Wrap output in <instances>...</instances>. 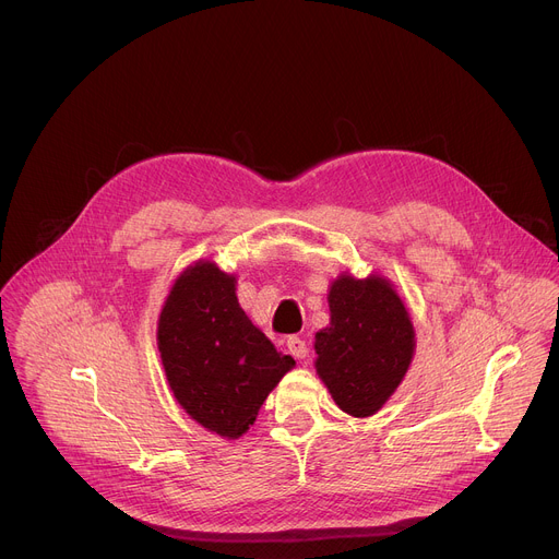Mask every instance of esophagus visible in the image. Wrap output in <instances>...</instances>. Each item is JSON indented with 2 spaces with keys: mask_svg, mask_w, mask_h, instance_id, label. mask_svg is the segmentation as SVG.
Listing matches in <instances>:
<instances>
[{
  "mask_svg": "<svg viewBox=\"0 0 559 559\" xmlns=\"http://www.w3.org/2000/svg\"><path fill=\"white\" fill-rule=\"evenodd\" d=\"M286 347H288V352H290L295 358H299V360H305V358L309 356L307 342H305L302 337H297V335H290V337L286 340Z\"/></svg>",
  "mask_w": 559,
  "mask_h": 559,
  "instance_id": "1",
  "label": "esophagus"
}]
</instances>
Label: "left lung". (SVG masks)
<instances>
[{
    "instance_id": "8db88e82",
    "label": "left lung",
    "mask_w": 559,
    "mask_h": 559,
    "mask_svg": "<svg viewBox=\"0 0 559 559\" xmlns=\"http://www.w3.org/2000/svg\"><path fill=\"white\" fill-rule=\"evenodd\" d=\"M331 324L316 335V369L335 405L356 418L376 414L414 356V326L388 280L342 275L329 290Z\"/></svg>"
}]
</instances>
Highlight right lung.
Instances as JSON below:
<instances>
[{"label": "right lung", "instance_id": "add662e5", "mask_svg": "<svg viewBox=\"0 0 559 559\" xmlns=\"http://www.w3.org/2000/svg\"><path fill=\"white\" fill-rule=\"evenodd\" d=\"M158 352L175 399L210 432L239 439L295 360L257 329L235 295V277L210 262L190 266L169 290Z\"/></svg>", "mask_w": 559, "mask_h": 559}]
</instances>
